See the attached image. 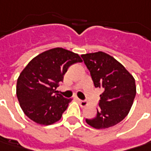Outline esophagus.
Returning <instances> with one entry per match:
<instances>
[{
  "label": "esophagus",
  "instance_id": "obj_1",
  "mask_svg": "<svg viewBox=\"0 0 151 151\" xmlns=\"http://www.w3.org/2000/svg\"><path fill=\"white\" fill-rule=\"evenodd\" d=\"M78 103L80 104V106H81L82 107L86 106L87 104H88V102L86 101H82V100H79V99H78Z\"/></svg>",
  "mask_w": 151,
  "mask_h": 151
}]
</instances>
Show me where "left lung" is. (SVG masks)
Instances as JSON below:
<instances>
[{"label":"left lung","instance_id":"left-lung-1","mask_svg":"<svg viewBox=\"0 0 151 151\" xmlns=\"http://www.w3.org/2000/svg\"><path fill=\"white\" fill-rule=\"evenodd\" d=\"M95 88L102 89L97 115L86 119L92 128L104 129L122 121L128 114L136 95L133 75L114 57L98 51L82 55Z\"/></svg>","mask_w":151,"mask_h":151}]
</instances>
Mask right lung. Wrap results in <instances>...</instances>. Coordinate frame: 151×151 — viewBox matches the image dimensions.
Segmentation results:
<instances>
[{"instance_id":"1","label":"right lung","mask_w":151,"mask_h":151,"mask_svg":"<svg viewBox=\"0 0 151 151\" xmlns=\"http://www.w3.org/2000/svg\"><path fill=\"white\" fill-rule=\"evenodd\" d=\"M82 62L78 54L60 47L33 58L17 82V97L24 114L40 125L59 121L72 99L64 98L56 88L69 67Z\"/></svg>"}]
</instances>
